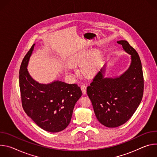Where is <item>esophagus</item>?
<instances>
[{"label":"esophagus","mask_w":157,"mask_h":157,"mask_svg":"<svg viewBox=\"0 0 157 157\" xmlns=\"http://www.w3.org/2000/svg\"><path fill=\"white\" fill-rule=\"evenodd\" d=\"M81 89L82 90V93L83 94H86V86L85 85H82L81 86Z\"/></svg>","instance_id":"1"}]
</instances>
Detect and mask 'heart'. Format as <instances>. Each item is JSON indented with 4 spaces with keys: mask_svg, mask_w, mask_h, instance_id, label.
I'll return each instance as SVG.
<instances>
[{
    "mask_svg": "<svg viewBox=\"0 0 157 157\" xmlns=\"http://www.w3.org/2000/svg\"><path fill=\"white\" fill-rule=\"evenodd\" d=\"M89 51L88 50H79L74 52L70 57L68 64L70 66H81V72L87 77L94 76L98 70L97 55L95 52H93L88 57ZM71 76H75L70 71L67 72Z\"/></svg>",
    "mask_w": 157,
    "mask_h": 157,
    "instance_id": "heart-1",
    "label": "heart"
}]
</instances>
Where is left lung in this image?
Returning a JSON list of instances; mask_svg holds the SVG:
<instances>
[{"instance_id": "obj_1", "label": "left lung", "mask_w": 157, "mask_h": 157, "mask_svg": "<svg viewBox=\"0 0 157 157\" xmlns=\"http://www.w3.org/2000/svg\"><path fill=\"white\" fill-rule=\"evenodd\" d=\"M117 43L130 55L128 68L119 76L107 78L105 64L87 87L96 118L101 124L110 128L124 124L133 116L144 94L142 67L137 52L125 40Z\"/></svg>"}]
</instances>
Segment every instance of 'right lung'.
<instances>
[{"label": "right lung", "instance_id": "add662e5", "mask_svg": "<svg viewBox=\"0 0 157 157\" xmlns=\"http://www.w3.org/2000/svg\"><path fill=\"white\" fill-rule=\"evenodd\" d=\"M35 45L33 44L25 56L20 68L22 106L27 116L40 128L50 132H58L69 125L82 91L76 84H67L59 80L41 84L35 81L27 70Z\"/></svg>", "mask_w": 157, "mask_h": 157}]
</instances>
